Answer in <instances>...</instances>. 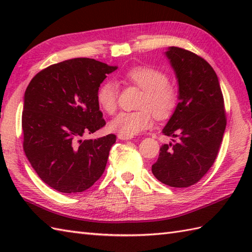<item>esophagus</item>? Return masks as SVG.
Masks as SVG:
<instances>
[{"label": "esophagus", "instance_id": "1", "mask_svg": "<svg viewBox=\"0 0 252 252\" xmlns=\"http://www.w3.org/2000/svg\"><path fill=\"white\" fill-rule=\"evenodd\" d=\"M118 138H120V140L122 141H127V140H131V138H133V136H130V135H126V134H118Z\"/></svg>", "mask_w": 252, "mask_h": 252}]
</instances>
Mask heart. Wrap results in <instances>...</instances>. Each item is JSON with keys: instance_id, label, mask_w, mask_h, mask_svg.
Masks as SVG:
<instances>
[{"instance_id": "obj_1", "label": "heart", "mask_w": 252, "mask_h": 252, "mask_svg": "<svg viewBox=\"0 0 252 252\" xmlns=\"http://www.w3.org/2000/svg\"><path fill=\"white\" fill-rule=\"evenodd\" d=\"M126 82L144 91L138 101L141 109L121 111L110 122V129L120 134L135 135L153 125L152 112L157 119L171 115L178 101V93L169 83L167 73L152 66H134L125 73ZM96 98L107 114H114L118 106V88L115 83L105 82L99 87Z\"/></svg>"}]
</instances>
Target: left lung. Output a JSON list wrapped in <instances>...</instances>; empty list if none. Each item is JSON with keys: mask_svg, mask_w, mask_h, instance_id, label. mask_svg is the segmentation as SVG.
Returning <instances> with one entry per match:
<instances>
[{"mask_svg": "<svg viewBox=\"0 0 252 252\" xmlns=\"http://www.w3.org/2000/svg\"><path fill=\"white\" fill-rule=\"evenodd\" d=\"M179 81V104L162 133L179 141L163 144L153 174L171 187H189L215 163L226 126L224 98L216 71L195 53L172 46L165 53Z\"/></svg>", "mask_w": 252, "mask_h": 252, "instance_id": "8db88e82", "label": "left lung"}]
</instances>
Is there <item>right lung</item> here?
Instances as JSON below:
<instances>
[{"instance_id":"obj_1","label":"right lung","mask_w":252,"mask_h":252,"mask_svg":"<svg viewBox=\"0 0 252 252\" xmlns=\"http://www.w3.org/2000/svg\"><path fill=\"white\" fill-rule=\"evenodd\" d=\"M92 58L46 67L25 92L24 152L39 178L63 194L90 189L103 175L115 134L82 140L106 125L96 94L116 70Z\"/></svg>"}]
</instances>
